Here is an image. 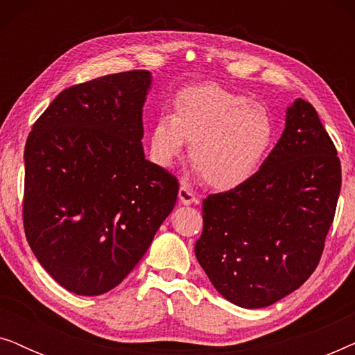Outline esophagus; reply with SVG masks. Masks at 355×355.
I'll use <instances>...</instances> for the list:
<instances>
[{"label": "esophagus", "instance_id": "obj_1", "mask_svg": "<svg viewBox=\"0 0 355 355\" xmlns=\"http://www.w3.org/2000/svg\"><path fill=\"white\" fill-rule=\"evenodd\" d=\"M179 200H181L182 205H191V203H197V197L196 193H193V191L189 186H186V184H182L181 187H179Z\"/></svg>", "mask_w": 355, "mask_h": 355}]
</instances>
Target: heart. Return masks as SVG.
I'll return each mask as SVG.
<instances>
[{
	"instance_id": "heart-1",
	"label": "heart",
	"mask_w": 355,
	"mask_h": 355,
	"mask_svg": "<svg viewBox=\"0 0 355 355\" xmlns=\"http://www.w3.org/2000/svg\"><path fill=\"white\" fill-rule=\"evenodd\" d=\"M184 140L203 181L231 191L259 173L273 145L275 121L263 105L221 85L186 87L174 96L173 114L159 113L150 128L155 162L173 164Z\"/></svg>"
}]
</instances>
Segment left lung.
<instances>
[{"label": "left lung", "instance_id": "1", "mask_svg": "<svg viewBox=\"0 0 355 355\" xmlns=\"http://www.w3.org/2000/svg\"><path fill=\"white\" fill-rule=\"evenodd\" d=\"M341 191V162L317 111L297 98L283 135L244 186L203 200L196 257L223 297L261 309L317 268Z\"/></svg>", "mask_w": 355, "mask_h": 355}]
</instances>
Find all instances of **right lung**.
<instances>
[{
	"label": "right lung",
	"instance_id": "obj_1",
	"mask_svg": "<svg viewBox=\"0 0 355 355\" xmlns=\"http://www.w3.org/2000/svg\"><path fill=\"white\" fill-rule=\"evenodd\" d=\"M148 71L62 90L28 134L22 220L37 260L62 288H116L173 211L178 179L145 159Z\"/></svg>",
	"mask_w": 355,
	"mask_h": 355
}]
</instances>
